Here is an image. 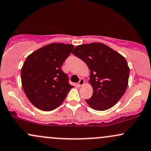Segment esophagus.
Segmentation results:
<instances>
[{
  "label": "esophagus",
  "instance_id": "esophagus-1",
  "mask_svg": "<svg viewBox=\"0 0 151 151\" xmlns=\"http://www.w3.org/2000/svg\"><path fill=\"white\" fill-rule=\"evenodd\" d=\"M85 83V81L83 78H81L80 81H79V82L78 83V86H82Z\"/></svg>",
  "mask_w": 151,
  "mask_h": 151
}]
</instances>
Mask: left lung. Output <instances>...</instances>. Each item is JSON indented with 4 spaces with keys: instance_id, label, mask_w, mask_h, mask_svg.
Masks as SVG:
<instances>
[{
    "instance_id": "left-lung-1",
    "label": "left lung",
    "mask_w": 151,
    "mask_h": 151,
    "mask_svg": "<svg viewBox=\"0 0 151 151\" xmlns=\"http://www.w3.org/2000/svg\"><path fill=\"white\" fill-rule=\"evenodd\" d=\"M72 53L86 63L91 70L89 83L93 93L86 103L96 111L112 108L128 86L130 68L126 58L101 43L78 45Z\"/></svg>"
}]
</instances>
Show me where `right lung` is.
<instances>
[{
	"mask_svg": "<svg viewBox=\"0 0 151 151\" xmlns=\"http://www.w3.org/2000/svg\"><path fill=\"white\" fill-rule=\"evenodd\" d=\"M73 48L72 44L50 43L25 59L21 68L22 86L30 103L38 109H55L73 88L61 69Z\"/></svg>",
	"mask_w": 151,
	"mask_h": 151,
	"instance_id": "obj_1",
	"label": "right lung"
}]
</instances>
